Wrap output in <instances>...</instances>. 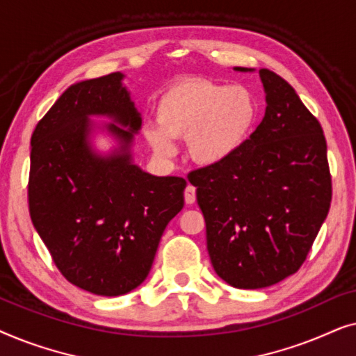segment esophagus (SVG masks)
Returning a JSON list of instances; mask_svg holds the SVG:
<instances>
[{"instance_id":"obj_1","label":"esophagus","mask_w":356,"mask_h":356,"mask_svg":"<svg viewBox=\"0 0 356 356\" xmlns=\"http://www.w3.org/2000/svg\"><path fill=\"white\" fill-rule=\"evenodd\" d=\"M184 201H186V204L196 202V188L193 184H188L186 189H184Z\"/></svg>"}]
</instances>
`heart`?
Masks as SVG:
<instances>
[{"label": "heart", "instance_id": "heart-1", "mask_svg": "<svg viewBox=\"0 0 356 356\" xmlns=\"http://www.w3.org/2000/svg\"><path fill=\"white\" fill-rule=\"evenodd\" d=\"M256 115V102L245 87L189 79L165 92L157 110L160 128L149 129L147 138L162 157L173 155V139L189 138V157L212 167L243 147Z\"/></svg>", "mask_w": 356, "mask_h": 356}]
</instances>
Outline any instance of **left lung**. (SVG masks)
<instances>
[{
    "mask_svg": "<svg viewBox=\"0 0 356 356\" xmlns=\"http://www.w3.org/2000/svg\"><path fill=\"white\" fill-rule=\"evenodd\" d=\"M259 76L267 102L261 124L225 162L188 175L213 269L246 290L274 285L303 266L332 199L318 118L279 74Z\"/></svg>",
    "mask_w": 356,
    "mask_h": 356,
    "instance_id": "1",
    "label": "left lung"
}]
</instances>
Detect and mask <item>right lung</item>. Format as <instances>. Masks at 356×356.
I'll list each match as a JSON object with an SVG mask.
<instances>
[{
    "label": "right lung",
    "mask_w": 356,
    "mask_h": 356,
    "mask_svg": "<svg viewBox=\"0 0 356 356\" xmlns=\"http://www.w3.org/2000/svg\"><path fill=\"white\" fill-rule=\"evenodd\" d=\"M111 74L71 86L32 134L27 199L33 227L58 270L102 296L134 290L147 277L165 227L183 209L186 179L152 177L128 152L140 116ZM90 114H108L124 154L95 158L85 138ZM129 127V130H126Z\"/></svg>",
    "instance_id": "1"
}]
</instances>
